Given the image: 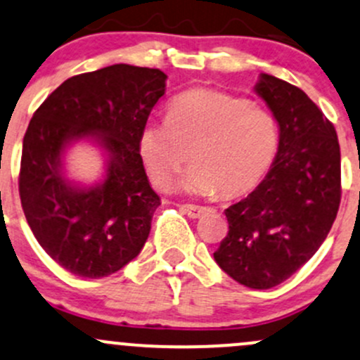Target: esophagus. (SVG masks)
Returning a JSON list of instances; mask_svg holds the SVG:
<instances>
[{
    "instance_id": "obj_1",
    "label": "esophagus",
    "mask_w": 360,
    "mask_h": 360,
    "mask_svg": "<svg viewBox=\"0 0 360 360\" xmlns=\"http://www.w3.org/2000/svg\"><path fill=\"white\" fill-rule=\"evenodd\" d=\"M181 210L186 213L188 217H191V219H200L207 212V208L198 207V205H181Z\"/></svg>"
}]
</instances>
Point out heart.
Wrapping results in <instances>:
<instances>
[{"instance_id": "heart-1", "label": "heart", "mask_w": 360, "mask_h": 360, "mask_svg": "<svg viewBox=\"0 0 360 360\" xmlns=\"http://www.w3.org/2000/svg\"><path fill=\"white\" fill-rule=\"evenodd\" d=\"M278 148V128L268 109L244 97L210 89L179 94L165 122L150 121L138 136V153L152 183L165 188L195 162L177 188L222 198L246 195L264 179Z\"/></svg>"}]
</instances>
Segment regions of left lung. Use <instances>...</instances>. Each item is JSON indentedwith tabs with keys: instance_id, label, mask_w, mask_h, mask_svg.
I'll return each instance as SVG.
<instances>
[{
	"instance_id": "obj_1",
	"label": "left lung",
	"mask_w": 360,
	"mask_h": 360,
	"mask_svg": "<svg viewBox=\"0 0 360 360\" xmlns=\"http://www.w3.org/2000/svg\"><path fill=\"white\" fill-rule=\"evenodd\" d=\"M278 122V150L258 188L225 210L213 252L229 276L271 289L309 262L340 207V145L333 124L297 86L262 73L255 86Z\"/></svg>"
}]
</instances>
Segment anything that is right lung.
Returning <instances> with one entry per match:
<instances>
[{"mask_svg":"<svg viewBox=\"0 0 360 360\" xmlns=\"http://www.w3.org/2000/svg\"><path fill=\"white\" fill-rule=\"evenodd\" d=\"M167 75L112 65L71 77L34 112L23 136L18 191L35 239L70 274L101 278L140 255L160 198L148 183L138 136L165 94ZM89 139L106 153L101 184L64 176L62 157Z\"/></svg>","mask_w":360,"mask_h":360,"instance_id":"right-lung-1","label":"right lung"}]
</instances>
